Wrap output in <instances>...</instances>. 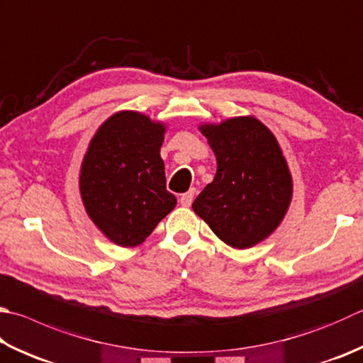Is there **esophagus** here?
<instances>
[{"mask_svg":"<svg viewBox=\"0 0 363 363\" xmlns=\"http://www.w3.org/2000/svg\"><path fill=\"white\" fill-rule=\"evenodd\" d=\"M194 194H196V189L191 188L188 193H184V194L180 196V203L183 205V207H189L191 202H193V199H194Z\"/></svg>","mask_w":363,"mask_h":363,"instance_id":"esophagus-1","label":"esophagus"}]
</instances>
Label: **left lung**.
Returning <instances> with one entry per match:
<instances>
[{"label": "left lung", "mask_w": 363, "mask_h": 363, "mask_svg": "<svg viewBox=\"0 0 363 363\" xmlns=\"http://www.w3.org/2000/svg\"><path fill=\"white\" fill-rule=\"evenodd\" d=\"M216 156L215 179L193 202L197 216L235 250L265 240L292 199V177L281 147L264 123L234 117L199 126Z\"/></svg>", "instance_id": "1"}]
</instances>
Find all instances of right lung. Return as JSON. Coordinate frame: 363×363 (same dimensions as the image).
Here are the masks:
<instances>
[{"mask_svg": "<svg viewBox=\"0 0 363 363\" xmlns=\"http://www.w3.org/2000/svg\"><path fill=\"white\" fill-rule=\"evenodd\" d=\"M164 134V123L121 111L99 126L82 161L79 189L86 213L123 248L140 245L177 205L160 155Z\"/></svg>", "mask_w": 363, "mask_h": 363, "instance_id": "add662e5", "label": "right lung"}]
</instances>
